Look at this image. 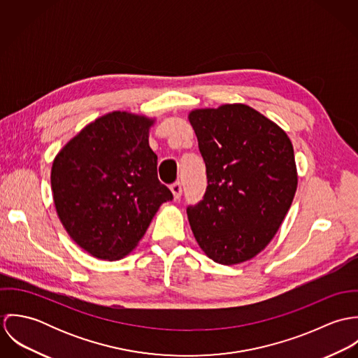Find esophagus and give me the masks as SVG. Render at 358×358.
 <instances>
[{
	"mask_svg": "<svg viewBox=\"0 0 358 358\" xmlns=\"http://www.w3.org/2000/svg\"><path fill=\"white\" fill-rule=\"evenodd\" d=\"M169 189H171V192H172V194H173V199H175V200H179V199L182 197V183H180V182H175V183H172Z\"/></svg>",
	"mask_w": 358,
	"mask_h": 358,
	"instance_id": "34e87169",
	"label": "esophagus"
}]
</instances>
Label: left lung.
I'll use <instances>...</instances> for the list:
<instances>
[{
	"label": "left lung",
	"mask_w": 358,
	"mask_h": 358,
	"mask_svg": "<svg viewBox=\"0 0 358 358\" xmlns=\"http://www.w3.org/2000/svg\"><path fill=\"white\" fill-rule=\"evenodd\" d=\"M206 166L204 200L187 208L193 234L213 262L231 266L263 251L294 201L292 143L275 122L243 104L189 113Z\"/></svg>",
	"instance_id": "obj_1"
}]
</instances>
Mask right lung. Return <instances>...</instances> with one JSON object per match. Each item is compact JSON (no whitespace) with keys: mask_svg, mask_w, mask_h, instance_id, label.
<instances>
[{"mask_svg":"<svg viewBox=\"0 0 358 358\" xmlns=\"http://www.w3.org/2000/svg\"><path fill=\"white\" fill-rule=\"evenodd\" d=\"M155 118L111 111L56 154L51 187L70 238L90 255L118 260L145 236L161 204L173 199L158 180L149 146Z\"/></svg>","mask_w":358,"mask_h":358,"instance_id":"right-lung-1","label":"right lung"}]
</instances>
